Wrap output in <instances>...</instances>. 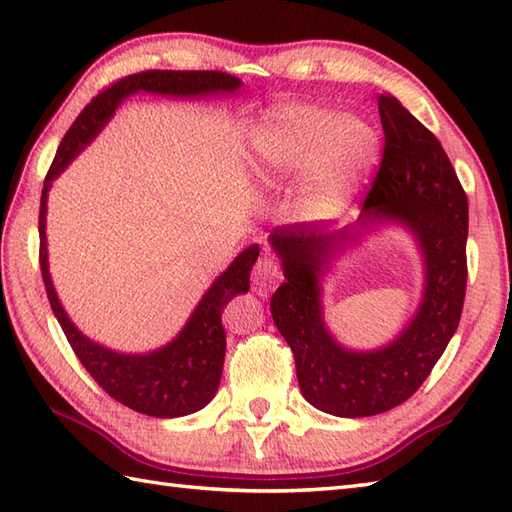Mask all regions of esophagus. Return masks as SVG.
<instances>
[{"label":"esophagus","instance_id":"obj_1","mask_svg":"<svg viewBox=\"0 0 512 512\" xmlns=\"http://www.w3.org/2000/svg\"><path fill=\"white\" fill-rule=\"evenodd\" d=\"M279 279L281 273L273 259L259 257L253 266V273H250V281H253V290L257 295H268V292H273L275 286L279 284Z\"/></svg>","mask_w":512,"mask_h":512}]
</instances>
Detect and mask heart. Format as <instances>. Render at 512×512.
Returning a JSON list of instances; mask_svg holds the SVG:
<instances>
[{
	"instance_id": "1",
	"label": "heart",
	"mask_w": 512,
	"mask_h": 512,
	"mask_svg": "<svg viewBox=\"0 0 512 512\" xmlns=\"http://www.w3.org/2000/svg\"><path fill=\"white\" fill-rule=\"evenodd\" d=\"M380 138L365 118L317 103L279 105L255 129L250 160L264 178L310 173L301 211L310 220L339 215L374 169Z\"/></svg>"
}]
</instances>
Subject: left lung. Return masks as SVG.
Wrapping results in <instances>:
<instances>
[{
	"mask_svg": "<svg viewBox=\"0 0 512 512\" xmlns=\"http://www.w3.org/2000/svg\"><path fill=\"white\" fill-rule=\"evenodd\" d=\"M378 112L385 149L358 222L332 233L306 222L270 233L286 277L270 299V312L295 354L301 394L312 407L341 418L376 416L416 394L458 330L469 275V202L447 151L394 96L380 94ZM383 219L405 223L417 235L428 268L425 297L394 344L352 353L324 330L318 279L336 249Z\"/></svg>",
	"mask_w": 512,
	"mask_h": 512,
	"instance_id": "8db88e82",
	"label": "left lung"
}]
</instances>
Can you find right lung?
Masks as SVG:
<instances>
[{
    "label": "right lung",
    "mask_w": 512,
    "mask_h": 512,
    "mask_svg": "<svg viewBox=\"0 0 512 512\" xmlns=\"http://www.w3.org/2000/svg\"><path fill=\"white\" fill-rule=\"evenodd\" d=\"M242 81L226 72L213 70H145L118 79L110 88L83 107L72 127L65 132L46 182L39 206V266L50 308L61 330L88 374L103 387L107 396L138 413L154 418L187 416L209 405L222 378L226 334L222 328V310L239 292H248L250 268L257 262L259 246H248L235 257L206 290V295L193 310L191 319L169 345L151 354H118L90 341L74 328L68 314L61 308L48 273L46 248V202L50 182L70 165L92 138L110 121L114 110L125 96L134 92H154L169 96H202L217 92H235Z\"/></svg>",
    "instance_id": "1"
}]
</instances>
